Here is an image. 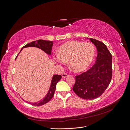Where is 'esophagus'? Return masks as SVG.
I'll return each mask as SVG.
<instances>
[{"mask_svg":"<svg viewBox=\"0 0 130 130\" xmlns=\"http://www.w3.org/2000/svg\"><path fill=\"white\" fill-rule=\"evenodd\" d=\"M69 76V75H68V74H62V78H67V77H68Z\"/></svg>","mask_w":130,"mask_h":130,"instance_id":"obj_1","label":"esophagus"}]
</instances>
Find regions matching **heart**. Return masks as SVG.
I'll return each instance as SVG.
<instances>
[{"mask_svg":"<svg viewBox=\"0 0 130 130\" xmlns=\"http://www.w3.org/2000/svg\"><path fill=\"white\" fill-rule=\"evenodd\" d=\"M95 55V47L90 42L70 41L63 43L58 49L54 61L63 65L69 61V67L74 72L83 73L92 65Z\"/></svg>","mask_w":130,"mask_h":130,"instance_id":"b5f03b06","label":"heart"}]
</instances>
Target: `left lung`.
Instances as JSON below:
<instances>
[{"instance_id": "left-lung-1", "label": "left lung", "mask_w": 130, "mask_h": 130, "mask_svg": "<svg viewBox=\"0 0 130 130\" xmlns=\"http://www.w3.org/2000/svg\"><path fill=\"white\" fill-rule=\"evenodd\" d=\"M89 39L98 51L96 62L89 70L75 76L73 91L84 99H95L100 96L108 87L112 76V56L103 42Z\"/></svg>"}]
</instances>
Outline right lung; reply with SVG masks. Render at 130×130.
Instances as JSON below:
<instances>
[{
	"mask_svg": "<svg viewBox=\"0 0 130 130\" xmlns=\"http://www.w3.org/2000/svg\"><path fill=\"white\" fill-rule=\"evenodd\" d=\"M52 45H53V42H52V41L39 40L37 41H33V42H32L31 43L27 44L26 45L23 46V47L22 48V49L20 51V52H21L22 50V49L23 48L29 47H37L38 48L41 49L42 51L45 52L46 54H47L48 55H51ZM20 52H19V53H20ZM19 54H18V55H19ZM16 58H15V59H16ZM61 79V75H57L56 74V75H54L53 76H52L50 87L48 92L46 94V95L45 96V98H43L42 99H41V101H38V102H35V103L28 102L27 101H26V102H28V103L29 104L34 105V106H42V105H43V104H46V103H47V102L50 101L51 98L53 97L54 93H55V89H56V84L57 83V82H59Z\"/></svg>",
	"mask_w": 130,
	"mask_h": 130,
	"instance_id": "obj_1",
	"label": "right lung"
}]
</instances>
